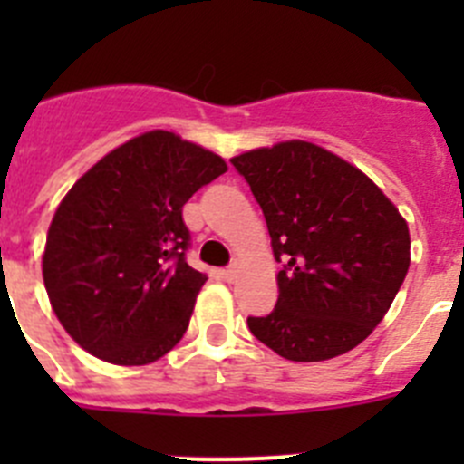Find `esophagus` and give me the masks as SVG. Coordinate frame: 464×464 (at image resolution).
<instances>
[{
    "mask_svg": "<svg viewBox=\"0 0 464 464\" xmlns=\"http://www.w3.org/2000/svg\"><path fill=\"white\" fill-rule=\"evenodd\" d=\"M220 276L225 278V281H235L237 278V267H227V269H223V272H220Z\"/></svg>",
    "mask_w": 464,
    "mask_h": 464,
    "instance_id": "34e87169",
    "label": "esophagus"
}]
</instances>
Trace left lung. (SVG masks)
Returning a JSON list of instances; mask_svg holds the SVG:
<instances>
[{"mask_svg": "<svg viewBox=\"0 0 464 464\" xmlns=\"http://www.w3.org/2000/svg\"><path fill=\"white\" fill-rule=\"evenodd\" d=\"M267 220L278 272L272 314L248 330L295 362L337 358L383 321L409 272L407 220L372 179L309 141L229 160Z\"/></svg>", "mask_w": 464, "mask_h": 464, "instance_id": "left-lung-1", "label": "left lung"}]
</instances>
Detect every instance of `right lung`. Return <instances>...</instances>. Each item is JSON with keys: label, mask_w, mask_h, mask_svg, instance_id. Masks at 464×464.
Returning <instances> with one entry per match:
<instances>
[{"label": "right lung", "mask_w": 464, "mask_h": 464, "mask_svg": "<svg viewBox=\"0 0 464 464\" xmlns=\"http://www.w3.org/2000/svg\"><path fill=\"white\" fill-rule=\"evenodd\" d=\"M225 171L220 155L153 130L73 183L44 251L46 293L73 342L127 367L181 342L207 281L186 262L183 204Z\"/></svg>", "instance_id": "add662e5"}]
</instances>
